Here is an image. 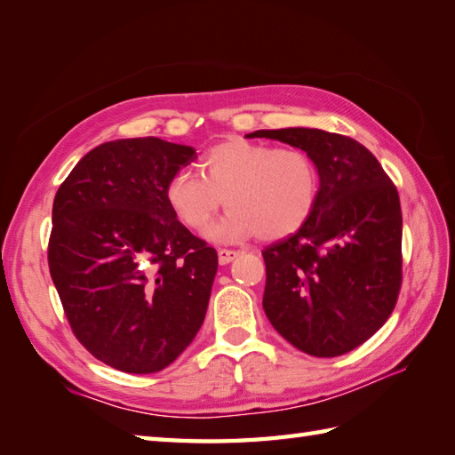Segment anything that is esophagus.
Returning a JSON list of instances; mask_svg holds the SVG:
<instances>
[{
	"instance_id": "esophagus-1",
	"label": "esophagus",
	"mask_w": 455,
	"mask_h": 455,
	"mask_svg": "<svg viewBox=\"0 0 455 455\" xmlns=\"http://www.w3.org/2000/svg\"><path fill=\"white\" fill-rule=\"evenodd\" d=\"M237 255H239V251H234V249H220V251H218L220 265H228V262L234 260Z\"/></svg>"
}]
</instances>
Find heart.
Returning <instances> with one entry per match:
<instances>
[{
    "instance_id": "heart-1",
    "label": "heart",
    "mask_w": 455,
    "mask_h": 455,
    "mask_svg": "<svg viewBox=\"0 0 455 455\" xmlns=\"http://www.w3.org/2000/svg\"><path fill=\"white\" fill-rule=\"evenodd\" d=\"M198 169L200 175L188 169L171 175L165 200L187 228L204 231L226 198L228 216L208 234L214 241L282 239L296 234L317 206L319 171L299 148L231 138L210 148Z\"/></svg>"
}]
</instances>
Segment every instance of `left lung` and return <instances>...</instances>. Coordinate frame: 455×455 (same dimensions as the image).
Listing matches in <instances>:
<instances>
[{"label":"left lung","mask_w":455,"mask_h":455,"mask_svg":"<svg viewBox=\"0 0 455 455\" xmlns=\"http://www.w3.org/2000/svg\"><path fill=\"white\" fill-rule=\"evenodd\" d=\"M304 149L319 198L294 235L267 247L262 307L282 337L317 358L347 355L395 309L403 282V216L395 185L356 140L317 128L257 130Z\"/></svg>","instance_id":"1"}]
</instances>
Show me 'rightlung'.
Segmentation results:
<instances>
[{"label":"right lung","instance_id":"add662e5","mask_svg":"<svg viewBox=\"0 0 455 455\" xmlns=\"http://www.w3.org/2000/svg\"><path fill=\"white\" fill-rule=\"evenodd\" d=\"M196 159L154 136L91 149L60 185L48 267L76 339L103 364L154 373L204 321L218 253L165 200L169 177Z\"/></svg>","mask_w":455,"mask_h":455}]
</instances>
